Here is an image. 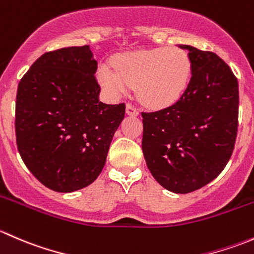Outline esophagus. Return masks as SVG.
Returning a JSON list of instances; mask_svg holds the SVG:
<instances>
[{
  "mask_svg": "<svg viewBox=\"0 0 254 254\" xmlns=\"http://www.w3.org/2000/svg\"><path fill=\"white\" fill-rule=\"evenodd\" d=\"M127 114L132 115V117H136V115H139V109H137L135 106H132L131 103H127Z\"/></svg>",
  "mask_w": 254,
  "mask_h": 254,
  "instance_id": "esophagus-1",
  "label": "esophagus"
}]
</instances>
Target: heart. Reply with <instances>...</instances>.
Returning <instances> with one entry per match:
<instances>
[{
    "instance_id": "1",
    "label": "heart",
    "mask_w": 254,
    "mask_h": 254,
    "mask_svg": "<svg viewBox=\"0 0 254 254\" xmlns=\"http://www.w3.org/2000/svg\"><path fill=\"white\" fill-rule=\"evenodd\" d=\"M114 68L102 65L98 79L114 98L124 96L129 87L150 107L170 106L188 87L191 64L188 54L179 48H157L123 54L115 59Z\"/></svg>"
}]
</instances>
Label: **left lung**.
<instances>
[{
    "mask_svg": "<svg viewBox=\"0 0 254 254\" xmlns=\"http://www.w3.org/2000/svg\"><path fill=\"white\" fill-rule=\"evenodd\" d=\"M191 78L178 102L141 113L142 152L153 178L167 190L203 188L229 162L238 127V82L222 59L190 45Z\"/></svg>",
    "mask_w": 254,
    "mask_h": 254,
    "instance_id": "obj_1",
    "label": "left lung"
}]
</instances>
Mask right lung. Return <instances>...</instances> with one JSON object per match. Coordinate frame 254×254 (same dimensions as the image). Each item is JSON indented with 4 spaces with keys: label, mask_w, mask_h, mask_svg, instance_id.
Here are the masks:
<instances>
[{
    "label": "right lung",
    "mask_w": 254,
    "mask_h": 254,
    "mask_svg": "<svg viewBox=\"0 0 254 254\" xmlns=\"http://www.w3.org/2000/svg\"><path fill=\"white\" fill-rule=\"evenodd\" d=\"M88 45L43 54L18 84L16 140L23 162L48 188L71 193L106 165L125 104L99 101Z\"/></svg>",
    "instance_id": "add662e5"
}]
</instances>
